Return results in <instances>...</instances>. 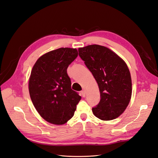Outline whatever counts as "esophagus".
<instances>
[{"mask_svg": "<svg viewBox=\"0 0 158 158\" xmlns=\"http://www.w3.org/2000/svg\"><path fill=\"white\" fill-rule=\"evenodd\" d=\"M81 94H82V96H83L84 98L85 97V91L84 89H83L82 91H81Z\"/></svg>", "mask_w": 158, "mask_h": 158, "instance_id": "1", "label": "esophagus"}]
</instances>
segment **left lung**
<instances>
[{"label": "left lung", "mask_w": 158, "mask_h": 158, "mask_svg": "<svg viewBox=\"0 0 158 158\" xmlns=\"http://www.w3.org/2000/svg\"><path fill=\"white\" fill-rule=\"evenodd\" d=\"M78 51L99 89L101 99L92 108L94 114L103 121L117 118L128 106L132 95L131 76L125 62L102 45H88Z\"/></svg>", "instance_id": "1"}]
</instances>
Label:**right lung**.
<instances>
[{"instance_id": "obj_1", "label": "right lung", "mask_w": 158, "mask_h": 158, "mask_svg": "<svg viewBox=\"0 0 158 158\" xmlns=\"http://www.w3.org/2000/svg\"><path fill=\"white\" fill-rule=\"evenodd\" d=\"M76 49L49 51L37 59L31 72L29 92L41 117L54 125H63L74 116L81 96L71 89L67 68L78 56Z\"/></svg>"}]
</instances>
